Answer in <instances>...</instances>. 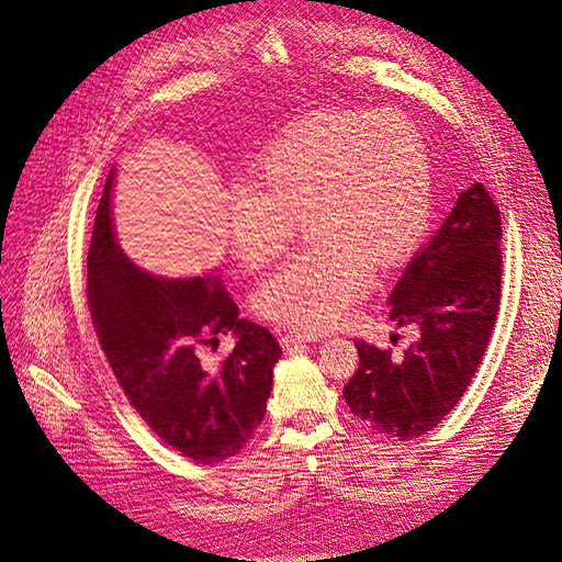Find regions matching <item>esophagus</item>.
I'll list each match as a JSON object with an SVG mask.
<instances>
[{
    "label": "esophagus",
    "instance_id": "obj_1",
    "mask_svg": "<svg viewBox=\"0 0 562 562\" xmlns=\"http://www.w3.org/2000/svg\"><path fill=\"white\" fill-rule=\"evenodd\" d=\"M321 335H310V333H285L281 337V347L285 351H297V347L310 345V342H318Z\"/></svg>",
    "mask_w": 562,
    "mask_h": 562
}]
</instances>
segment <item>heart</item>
I'll use <instances>...</instances> for the list:
<instances>
[{
	"label": "heart",
	"mask_w": 562,
	"mask_h": 562,
	"mask_svg": "<svg viewBox=\"0 0 562 562\" xmlns=\"http://www.w3.org/2000/svg\"><path fill=\"white\" fill-rule=\"evenodd\" d=\"M252 187H232L225 220L236 260L260 269L293 244L307 250L271 274L260 312L297 330H328L363 295L370 267L394 269L431 217V157L401 112L333 110L302 119L252 161Z\"/></svg>",
	"instance_id": "heart-1"
}]
</instances>
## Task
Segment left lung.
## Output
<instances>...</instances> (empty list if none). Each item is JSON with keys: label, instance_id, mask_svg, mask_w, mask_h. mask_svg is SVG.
Here are the masks:
<instances>
[{"label": "left lung", "instance_id": "obj_1", "mask_svg": "<svg viewBox=\"0 0 562 562\" xmlns=\"http://www.w3.org/2000/svg\"><path fill=\"white\" fill-rule=\"evenodd\" d=\"M499 241L497 203L475 182L459 194L389 295V318L417 328V342L398 356L356 342L359 368L345 386V401L372 431L417 438L464 396L499 312Z\"/></svg>", "mask_w": 562, "mask_h": 562}]
</instances>
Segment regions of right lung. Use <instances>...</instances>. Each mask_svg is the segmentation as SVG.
<instances>
[{
    "instance_id": "1",
    "label": "right lung",
    "mask_w": 562,
    "mask_h": 562,
    "mask_svg": "<svg viewBox=\"0 0 562 562\" xmlns=\"http://www.w3.org/2000/svg\"><path fill=\"white\" fill-rule=\"evenodd\" d=\"M110 190L112 173L87 262L100 347L135 413L164 443L199 464L223 462L265 419L281 347L267 328L239 318L220 279H161L135 267L116 244ZM227 331L237 335L235 351L217 369H203L198 349Z\"/></svg>"
}]
</instances>
